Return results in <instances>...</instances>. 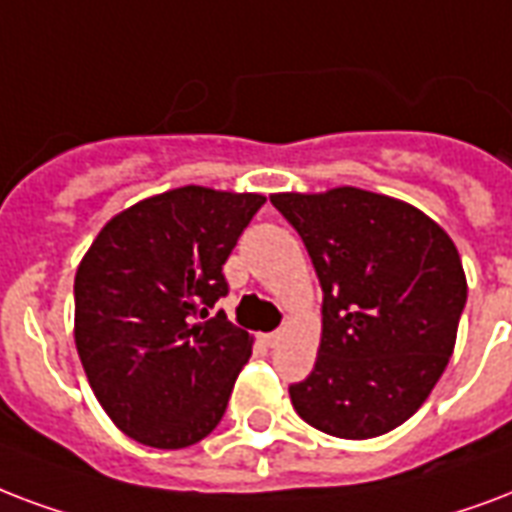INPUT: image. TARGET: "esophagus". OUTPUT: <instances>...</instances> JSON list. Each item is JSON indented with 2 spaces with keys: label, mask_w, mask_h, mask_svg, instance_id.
<instances>
[{
  "label": "esophagus",
  "mask_w": 512,
  "mask_h": 512,
  "mask_svg": "<svg viewBox=\"0 0 512 512\" xmlns=\"http://www.w3.org/2000/svg\"><path fill=\"white\" fill-rule=\"evenodd\" d=\"M279 341H282V333H279V330H276V333H265L263 335L265 346H276Z\"/></svg>",
  "instance_id": "obj_1"
}]
</instances>
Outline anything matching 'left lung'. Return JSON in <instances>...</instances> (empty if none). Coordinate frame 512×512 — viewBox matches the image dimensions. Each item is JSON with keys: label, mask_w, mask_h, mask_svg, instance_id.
<instances>
[{"label": "left lung", "mask_w": 512, "mask_h": 512, "mask_svg": "<svg viewBox=\"0 0 512 512\" xmlns=\"http://www.w3.org/2000/svg\"><path fill=\"white\" fill-rule=\"evenodd\" d=\"M322 284V343L290 386L311 427L346 440L411 419L454 351L467 279L454 241L416 206L360 187L279 193Z\"/></svg>", "instance_id": "8db88e82"}]
</instances>
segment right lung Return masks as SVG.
Returning <instances> with one entry per match:
<instances>
[{
    "label": "right lung",
    "instance_id": "right-lung-1",
    "mask_svg": "<svg viewBox=\"0 0 512 512\" xmlns=\"http://www.w3.org/2000/svg\"><path fill=\"white\" fill-rule=\"evenodd\" d=\"M257 193L187 185L152 195L101 228L74 276V343L109 419L152 448L204 440L252 354L247 330L212 308L222 265Z\"/></svg>",
    "mask_w": 512,
    "mask_h": 512
}]
</instances>
